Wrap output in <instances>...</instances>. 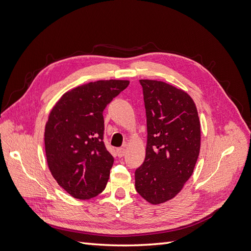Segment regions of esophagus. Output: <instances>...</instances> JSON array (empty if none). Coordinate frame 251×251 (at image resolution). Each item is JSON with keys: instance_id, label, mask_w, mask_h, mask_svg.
I'll return each instance as SVG.
<instances>
[{"instance_id": "1", "label": "esophagus", "mask_w": 251, "mask_h": 251, "mask_svg": "<svg viewBox=\"0 0 251 251\" xmlns=\"http://www.w3.org/2000/svg\"><path fill=\"white\" fill-rule=\"evenodd\" d=\"M116 153H117V156H118L119 158H121V157H124V156H125V154H126V150H125L124 148H119V149H117V150H116Z\"/></svg>"}]
</instances>
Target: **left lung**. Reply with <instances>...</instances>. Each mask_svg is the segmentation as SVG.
Masks as SVG:
<instances>
[{"instance_id": "left-lung-1", "label": "left lung", "mask_w": 251, "mask_h": 251, "mask_svg": "<svg viewBox=\"0 0 251 251\" xmlns=\"http://www.w3.org/2000/svg\"><path fill=\"white\" fill-rule=\"evenodd\" d=\"M139 81L148 142L144 161L135 171V187L148 202L160 204L179 194L192 176L200 151V120L183 90L163 81Z\"/></svg>"}]
</instances>
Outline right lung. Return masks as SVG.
<instances>
[{
  "mask_svg": "<svg viewBox=\"0 0 251 251\" xmlns=\"http://www.w3.org/2000/svg\"><path fill=\"white\" fill-rule=\"evenodd\" d=\"M128 80H97L68 91L45 126L48 168L59 186L79 200L100 195L107 185L113 156L103 143L102 112Z\"/></svg>",
  "mask_w": 251,
  "mask_h": 251,
  "instance_id": "1",
  "label": "right lung"
}]
</instances>
